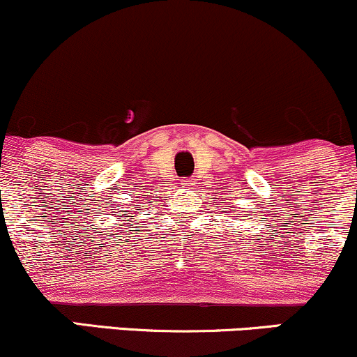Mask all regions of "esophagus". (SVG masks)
I'll return each instance as SVG.
<instances>
[{
  "label": "esophagus",
  "mask_w": 357,
  "mask_h": 357,
  "mask_svg": "<svg viewBox=\"0 0 357 357\" xmlns=\"http://www.w3.org/2000/svg\"><path fill=\"white\" fill-rule=\"evenodd\" d=\"M181 184H183V186H191L192 181H191V179H183Z\"/></svg>",
  "instance_id": "1"
}]
</instances>
